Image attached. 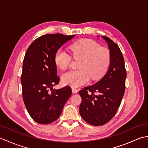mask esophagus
Returning a JSON list of instances; mask_svg holds the SVG:
<instances>
[{
  "instance_id": "esophagus-1",
  "label": "esophagus",
  "mask_w": 148,
  "mask_h": 148,
  "mask_svg": "<svg viewBox=\"0 0 148 148\" xmlns=\"http://www.w3.org/2000/svg\"><path fill=\"white\" fill-rule=\"evenodd\" d=\"M72 92L73 93H76L78 92V90L74 87H72Z\"/></svg>"
}]
</instances>
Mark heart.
<instances>
[{
	"label": "heart",
	"mask_w": 148,
	"mask_h": 148,
	"mask_svg": "<svg viewBox=\"0 0 148 148\" xmlns=\"http://www.w3.org/2000/svg\"><path fill=\"white\" fill-rule=\"evenodd\" d=\"M71 54L75 59H81L78 71L65 72L62 76V83L67 85L77 87L104 76L111 62V54L108 48L100 47L92 39H85L70 46ZM71 58L64 49H59L55 55V64L62 70L67 69Z\"/></svg>",
	"instance_id": "b5f03b06"
}]
</instances>
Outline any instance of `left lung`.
<instances>
[{
	"label": "left lung",
	"instance_id": "left-lung-1",
	"mask_svg": "<svg viewBox=\"0 0 148 148\" xmlns=\"http://www.w3.org/2000/svg\"><path fill=\"white\" fill-rule=\"evenodd\" d=\"M101 37L108 43L111 54L108 71L98 82L79 92L82 99L80 115L94 126L104 125L114 117L124 95L127 77L124 58L119 46L109 37Z\"/></svg>",
	"mask_w": 148,
	"mask_h": 148
}]
</instances>
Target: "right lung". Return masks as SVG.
Listing matches in <instances>:
<instances>
[{
  "instance_id": "add662e5",
  "label": "right lung",
  "mask_w": 148,
  "mask_h": 148,
  "mask_svg": "<svg viewBox=\"0 0 148 148\" xmlns=\"http://www.w3.org/2000/svg\"><path fill=\"white\" fill-rule=\"evenodd\" d=\"M74 37L46 34L36 39L27 50L21 77L22 93L28 112L38 123L49 124L56 120L72 95L70 86L58 90L53 89V86L60 81L55 53Z\"/></svg>"
}]
</instances>
